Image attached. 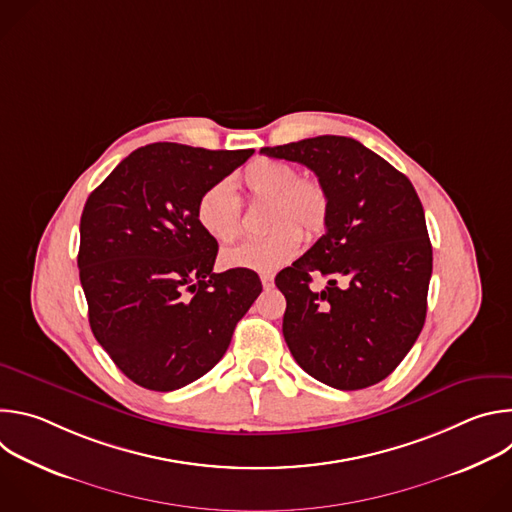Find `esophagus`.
Wrapping results in <instances>:
<instances>
[{"mask_svg":"<svg viewBox=\"0 0 512 512\" xmlns=\"http://www.w3.org/2000/svg\"><path fill=\"white\" fill-rule=\"evenodd\" d=\"M261 283H263L265 289H271L273 287V275L271 273H263L261 275Z\"/></svg>","mask_w":512,"mask_h":512,"instance_id":"esophagus-1","label":"esophagus"}]
</instances>
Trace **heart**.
I'll return each instance as SVG.
<instances>
[{
	"label": "heart",
	"mask_w": 512,
	"mask_h": 512,
	"mask_svg": "<svg viewBox=\"0 0 512 512\" xmlns=\"http://www.w3.org/2000/svg\"><path fill=\"white\" fill-rule=\"evenodd\" d=\"M239 184L253 204H265L263 227L269 229L261 239L247 241L221 255L227 269H249L271 273L294 259L308 239L320 237L330 218V196L312 178L281 160L255 158L245 166ZM196 221L200 229L221 245L237 241L241 235V204L225 182L208 186L196 202Z\"/></svg>",
	"instance_id": "b5f03b06"
}]
</instances>
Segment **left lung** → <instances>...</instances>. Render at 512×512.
<instances>
[{
	"label": "left lung",
	"mask_w": 512,
	"mask_h": 512,
	"mask_svg": "<svg viewBox=\"0 0 512 512\" xmlns=\"http://www.w3.org/2000/svg\"><path fill=\"white\" fill-rule=\"evenodd\" d=\"M308 166L330 196L326 233L277 273L283 338L320 383L356 391L389 377L415 344L427 312L431 243L405 174L352 137L320 135L263 148ZM327 279L324 290L309 283Z\"/></svg>",
	"instance_id": "1"
}]
</instances>
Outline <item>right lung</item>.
<instances>
[{
    "label": "right lung",
    "instance_id": "obj_1",
    "mask_svg": "<svg viewBox=\"0 0 512 512\" xmlns=\"http://www.w3.org/2000/svg\"><path fill=\"white\" fill-rule=\"evenodd\" d=\"M251 156L150 143L87 198L79 275L89 324L143 389L174 391L206 375L261 294L255 271H212L218 243L196 221L200 194Z\"/></svg>",
    "mask_w": 512,
    "mask_h": 512
}]
</instances>
